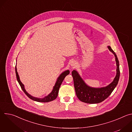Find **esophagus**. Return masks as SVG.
<instances>
[{
	"label": "esophagus",
	"mask_w": 132,
	"mask_h": 132,
	"mask_svg": "<svg viewBox=\"0 0 132 132\" xmlns=\"http://www.w3.org/2000/svg\"><path fill=\"white\" fill-rule=\"evenodd\" d=\"M70 65H71V66H72V67H75V66H76V62H75V61H71V62H70Z\"/></svg>",
	"instance_id": "esophagus-1"
}]
</instances>
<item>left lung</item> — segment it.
Segmentation results:
<instances>
[{"instance_id":"1","label":"left lung","mask_w":132,"mask_h":132,"mask_svg":"<svg viewBox=\"0 0 132 132\" xmlns=\"http://www.w3.org/2000/svg\"><path fill=\"white\" fill-rule=\"evenodd\" d=\"M108 47L114 55L117 66L116 76L113 81L108 86L102 88L91 87L85 82L76 70H73L71 72L77 97L79 100L83 102L94 104L102 102L111 95L118 84L120 75L119 62L115 52L110 46H108Z\"/></svg>"}]
</instances>
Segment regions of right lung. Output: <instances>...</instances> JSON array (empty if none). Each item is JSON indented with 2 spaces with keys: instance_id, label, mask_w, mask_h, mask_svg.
<instances>
[{
  "instance_id": "1",
  "label": "right lung",
  "mask_w": 132,
  "mask_h": 132,
  "mask_svg": "<svg viewBox=\"0 0 132 132\" xmlns=\"http://www.w3.org/2000/svg\"><path fill=\"white\" fill-rule=\"evenodd\" d=\"M15 74H16V79L18 80V82L19 84L21 89H22V90L23 91V92L26 93V95L31 100L37 101V102H50L54 100H55L56 98H57V96H58V93H59V89L60 88V86L63 82V81L64 80L65 77L68 75L69 73V70H67L65 71H64L63 72H62L60 75V76L59 77V78L57 79V81H56L55 86L53 87V90L52 91V92L49 94L48 95H47V96H45L44 98H36V97H34L33 96H32L31 95H30V94H29L26 90L25 88H24V85L21 82L20 80V78L19 76L18 73L17 72V69H16V65H15Z\"/></svg>"
}]
</instances>
